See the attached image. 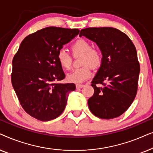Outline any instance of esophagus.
Segmentation results:
<instances>
[{
    "label": "esophagus",
    "instance_id": "obj_1",
    "mask_svg": "<svg viewBox=\"0 0 153 153\" xmlns=\"http://www.w3.org/2000/svg\"><path fill=\"white\" fill-rule=\"evenodd\" d=\"M76 88H81L84 87V85L83 84H76Z\"/></svg>",
    "mask_w": 153,
    "mask_h": 153
}]
</instances>
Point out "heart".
<instances>
[{
    "label": "heart",
    "instance_id": "1",
    "mask_svg": "<svg viewBox=\"0 0 153 153\" xmlns=\"http://www.w3.org/2000/svg\"><path fill=\"white\" fill-rule=\"evenodd\" d=\"M71 49L74 56H82L81 65L83 66L68 74L67 79L71 83H82L91 76L90 65L93 68H98L102 64V53L100 50L92 48L91 43L84 39L76 40L72 45ZM57 60L60 67L64 70H68L72 67V57L65 49H61L58 51Z\"/></svg>",
    "mask_w": 153,
    "mask_h": 153
}]
</instances>
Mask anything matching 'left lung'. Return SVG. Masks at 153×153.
Returning <instances> with one entry per match:
<instances>
[{"mask_svg": "<svg viewBox=\"0 0 153 153\" xmlns=\"http://www.w3.org/2000/svg\"><path fill=\"white\" fill-rule=\"evenodd\" d=\"M82 36L97 44L102 54V64L92 81L95 91L88 100L89 109L100 118H117L137 95L140 72L137 50L126 34L111 27L82 29L79 37Z\"/></svg>", "mask_w": 153, "mask_h": 153, "instance_id": "left-lung-1", "label": "left lung"}]
</instances>
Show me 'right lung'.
I'll return each mask as SVG.
<instances>
[{
    "label": "right lung",
    "instance_id": "right-lung-1",
    "mask_svg": "<svg viewBox=\"0 0 153 153\" xmlns=\"http://www.w3.org/2000/svg\"><path fill=\"white\" fill-rule=\"evenodd\" d=\"M79 33V29L47 27L25 37L12 60V83L27 114L41 121L58 118L63 112L74 83L65 79L57 53Z\"/></svg>",
    "mask_w": 153,
    "mask_h": 153
}]
</instances>
